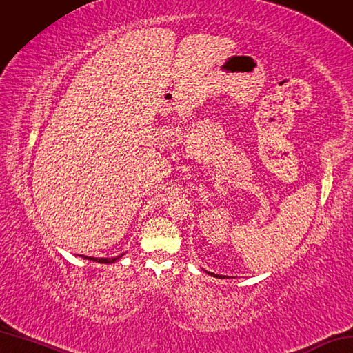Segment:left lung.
Wrapping results in <instances>:
<instances>
[{
    "mask_svg": "<svg viewBox=\"0 0 353 353\" xmlns=\"http://www.w3.org/2000/svg\"><path fill=\"white\" fill-rule=\"evenodd\" d=\"M208 274H210V276H213V277H219V279H223V276H219V274H214V273H212V272H205Z\"/></svg>",
    "mask_w": 353,
    "mask_h": 353,
    "instance_id": "left-lung-1",
    "label": "left lung"
}]
</instances>
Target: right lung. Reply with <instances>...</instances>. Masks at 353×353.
<instances>
[{"instance_id": "1", "label": "right lung", "mask_w": 353, "mask_h": 353, "mask_svg": "<svg viewBox=\"0 0 353 353\" xmlns=\"http://www.w3.org/2000/svg\"><path fill=\"white\" fill-rule=\"evenodd\" d=\"M124 254H119V255H117V257H111V259H103V257H101V259H96V257H86V255H84L83 259H86V260H92V261H98V263H102V264H112V263H115L117 260H119L121 257H123ZM81 257V255H80Z\"/></svg>"}]
</instances>
